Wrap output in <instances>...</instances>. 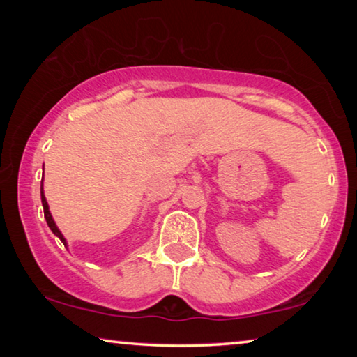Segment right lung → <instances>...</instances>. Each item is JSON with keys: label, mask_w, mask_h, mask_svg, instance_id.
I'll use <instances>...</instances> for the list:
<instances>
[{"label": "right lung", "mask_w": 357, "mask_h": 357, "mask_svg": "<svg viewBox=\"0 0 357 357\" xmlns=\"http://www.w3.org/2000/svg\"><path fill=\"white\" fill-rule=\"evenodd\" d=\"M40 195H42V206H43V214H45V221H47V224H48V227L52 229V232L55 234V236L60 238V241L63 242V243H66V241H65V237H63V234L58 231V227H56V224H55V221H53V218H52V214H50V211H48V204H47V199H45V195H43V188L40 187Z\"/></svg>", "instance_id": "right-lung-1"}]
</instances>
